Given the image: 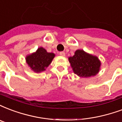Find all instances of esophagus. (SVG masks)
Returning a JSON list of instances; mask_svg holds the SVG:
<instances>
[{
  "label": "esophagus",
  "mask_w": 122,
  "mask_h": 122,
  "mask_svg": "<svg viewBox=\"0 0 122 122\" xmlns=\"http://www.w3.org/2000/svg\"><path fill=\"white\" fill-rule=\"evenodd\" d=\"M60 56H65V55H66V54H65V53L64 52H63V51H62V52H60Z\"/></svg>",
  "instance_id": "1"
}]
</instances>
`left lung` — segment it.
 <instances>
[{
	"instance_id": "left-lung-1",
	"label": "left lung",
	"mask_w": 122,
	"mask_h": 122,
	"mask_svg": "<svg viewBox=\"0 0 122 122\" xmlns=\"http://www.w3.org/2000/svg\"><path fill=\"white\" fill-rule=\"evenodd\" d=\"M68 59L74 73L80 77L94 76L100 70L101 62L99 58L82 49H77L75 55Z\"/></svg>"
}]
</instances>
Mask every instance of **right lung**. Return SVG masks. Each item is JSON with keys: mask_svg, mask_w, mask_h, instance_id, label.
Here are the masks:
<instances>
[{"mask_svg": "<svg viewBox=\"0 0 122 122\" xmlns=\"http://www.w3.org/2000/svg\"><path fill=\"white\" fill-rule=\"evenodd\" d=\"M55 56V53H48L44 47H40L35 52L25 56V62L32 71L41 73L46 71Z\"/></svg>", "mask_w": 122, "mask_h": 122, "instance_id": "1", "label": "right lung"}]
</instances>
